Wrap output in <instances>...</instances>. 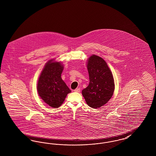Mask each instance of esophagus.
Returning <instances> with one entry per match:
<instances>
[{
	"mask_svg": "<svg viewBox=\"0 0 156 156\" xmlns=\"http://www.w3.org/2000/svg\"><path fill=\"white\" fill-rule=\"evenodd\" d=\"M73 91H74V92H80V88H76Z\"/></svg>",
	"mask_w": 156,
	"mask_h": 156,
	"instance_id": "34e87169",
	"label": "esophagus"
}]
</instances>
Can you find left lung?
Returning <instances> with one entry per match:
<instances>
[{"label":"left lung","mask_w":156,"mask_h":156,"mask_svg":"<svg viewBox=\"0 0 156 156\" xmlns=\"http://www.w3.org/2000/svg\"><path fill=\"white\" fill-rule=\"evenodd\" d=\"M87 66L90 83L82 91V94L88 106L98 108L107 103L113 95V75L106 62L98 56H91Z\"/></svg>","instance_id":"left-lung-1"}]
</instances>
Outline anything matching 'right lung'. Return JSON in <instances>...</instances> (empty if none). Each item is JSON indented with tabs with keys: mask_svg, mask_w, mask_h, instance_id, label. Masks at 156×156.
<instances>
[{
	"mask_svg": "<svg viewBox=\"0 0 156 156\" xmlns=\"http://www.w3.org/2000/svg\"><path fill=\"white\" fill-rule=\"evenodd\" d=\"M64 65L54 59L46 63L39 76L37 90L39 95L48 105L58 108L62 105L71 91L61 78Z\"/></svg>",
	"mask_w": 156,
	"mask_h": 156,
	"instance_id": "obj_1",
	"label": "right lung"
}]
</instances>
